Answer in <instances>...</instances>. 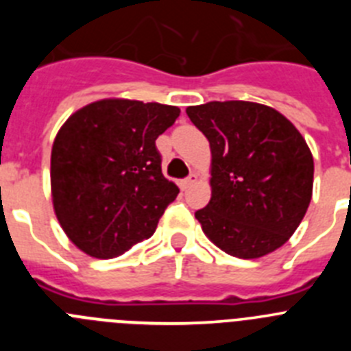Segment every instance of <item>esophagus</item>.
<instances>
[{
	"label": "esophagus",
	"instance_id": "esophagus-1",
	"mask_svg": "<svg viewBox=\"0 0 351 351\" xmlns=\"http://www.w3.org/2000/svg\"><path fill=\"white\" fill-rule=\"evenodd\" d=\"M197 176H195V173H191L190 178H186L184 181H181V188L182 190H188V188H191V186L195 184V182H197Z\"/></svg>",
	"mask_w": 351,
	"mask_h": 351
}]
</instances>
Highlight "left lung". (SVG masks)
<instances>
[{"instance_id":"left-lung-1","label":"left lung","mask_w":351,"mask_h":351,"mask_svg":"<svg viewBox=\"0 0 351 351\" xmlns=\"http://www.w3.org/2000/svg\"><path fill=\"white\" fill-rule=\"evenodd\" d=\"M186 114L213 154V195L195 213L204 234L237 258H260L283 246L313 195V154L299 130L253 101H209Z\"/></svg>"}]
</instances>
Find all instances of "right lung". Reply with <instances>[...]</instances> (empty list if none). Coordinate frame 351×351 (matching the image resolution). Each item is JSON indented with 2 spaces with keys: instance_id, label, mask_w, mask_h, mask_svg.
Listing matches in <instances>:
<instances>
[{
  "instance_id": "1",
  "label": "right lung",
  "mask_w": 351,
  "mask_h": 351,
  "mask_svg": "<svg viewBox=\"0 0 351 351\" xmlns=\"http://www.w3.org/2000/svg\"><path fill=\"white\" fill-rule=\"evenodd\" d=\"M179 114L172 105L107 98L61 126L51 153L52 204L86 255L114 258L154 234L179 193L161 172L156 138Z\"/></svg>"
}]
</instances>
